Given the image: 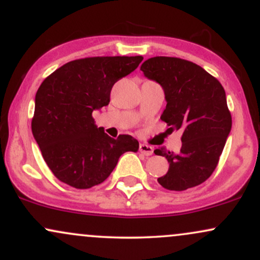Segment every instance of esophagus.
Returning <instances> with one entry per match:
<instances>
[{
    "mask_svg": "<svg viewBox=\"0 0 260 260\" xmlns=\"http://www.w3.org/2000/svg\"><path fill=\"white\" fill-rule=\"evenodd\" d=\"M139 151L143 155H145V156H150V155L154 153V149H153V147H150V145H148V144H140Z\"/></svg>",
    "mask_w": 260,
    "mask_h": 260,
    "instance_id": "esophagus-1",
    "label": "esophagus"
}]
</instances>
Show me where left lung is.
<instances>
[{"label":"left lung","mask_w":260,"mask_h":260,"mask_svg":"<svg viewBox=\"0 0 260 260\" xmlns=\"http://www.w3.org/2000/svg\"><path fill=\"white\" fill-rule=\"evenodd\" d=\"M147 78L165 91L161 120L169 129L181 131L178 154L162 148L154 153L168 159V174L157 182L169 190H186L203 183L216 169L232 126L222 85L201 66L177 57L156 56L142 66Z\"/></svg>","instance_id":"left-lung-1"}]
</instances>
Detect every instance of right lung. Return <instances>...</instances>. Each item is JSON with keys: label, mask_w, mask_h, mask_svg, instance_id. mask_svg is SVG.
<instances>
[{"label": "right lung", "mask_w": 260, "mask_h": 260, "mask_svg": "<svg viewBox=\"0 0 260 260\" xmlns=\"http://www.w3.org/2000/svg\"><path fill=\"white\" fill-rule=\"evenodd\" d=\"M142 56H101L68 62L50 74L35 95L32 136L59 181L77 189L103 183L126 151H138L132 136L113 139L95 126L92 111L109 105L117 80L133 72Z\"/></svg>", "instance_id": "add662e5"}]
</instances>
